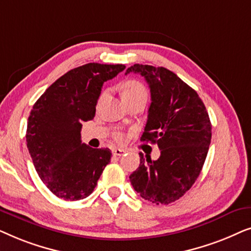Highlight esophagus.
<instances>
[{"label":"esophagus","instance_id":"1","mask_svg":"<svg viewBox=\"0 0 251 251\" xmlns=\"http://www.w3.org/2000/svg\"><path fill=\"white\" fill-rule=\"evenodd\" d=\"M112 152H113V155H114V156H121L122 154L126 152V151L122 150V149H118V147H115V149H113Z\"/></svg>","mask_w":251,"mask_h":251}]
</instances>
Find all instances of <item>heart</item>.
Segmentation results:
<instances>
[{"label":"heart","instance_id":"b5f03b06","mask_svg":"<svg viewBox=\"0 0 251 251\" xmlns=\"http://www.w3.org/2000/svg\"><path fill=\"white\" fill-rule=\"evenodd\" d=\"M138 95L147 96L145 87H144L142 83H139V82H137V81L129 82V83L126 84L125 91H123V98H125V97H132V96H138ZM104 96H105V94L101 96V98L104 97ZM114 138L116 140H119V142H122V140H123L122 133H120V132L115 133Z\"/></svg>","mask_w":251,"mask_h":251}]
</instances>
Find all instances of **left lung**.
Here are the masks:
<instances>
[{
    "label": "left lung",
    "instance_id": "obj_1",
    "mask_svg": "<svg viewBox=\"0 0 251 251\" xmlns=\"http://www.w3.org/2000/svg\"><path fill=\"white\" fill-rule=\"evenodd\" d=\"M145 77L151 106L140 140L157 144V160L139 153L138 169L130 175L137 193L156 204H169L195 183L211 142V123L197 91L164 67L135 64L126 70Z\"/></svg>",
    "mask_w": 251,
    "mask_h": 251
}]
</instances>
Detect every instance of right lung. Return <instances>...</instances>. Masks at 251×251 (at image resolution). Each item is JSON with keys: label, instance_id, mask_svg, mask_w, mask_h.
<instances>
[{"label": "right lung", "instance_id": "1", "mask_svg": "<svg viewBox=\"0 0 251 251\" xmlns=\"http://www.w3.org/2000/svg\"><path fill=\"white\" fill-rule=\"evenodd\" d=\"M122 64L89 63L54 81L37 99L27 122L26 142L41 180L56 197L77 201L95 190L111 161L108 149L82 144V122L94 119L104 82Z\"/></svg>", "mask_w": 251, "mask_h": 251}]
</instances>
